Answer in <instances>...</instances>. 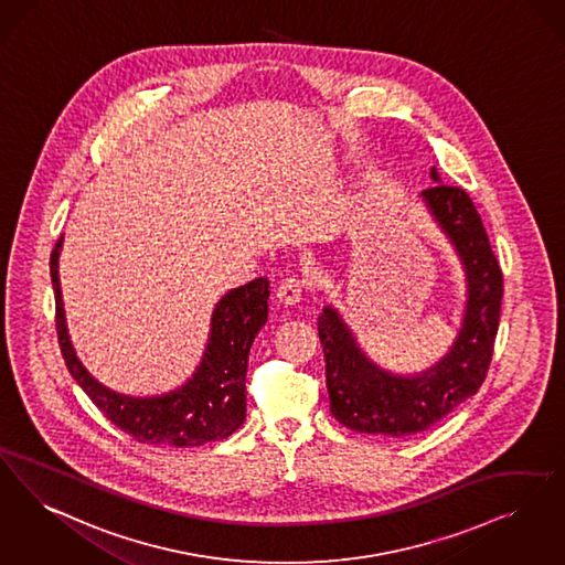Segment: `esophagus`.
I'll return each instance as SVG.
<instances>
[{"label":"esophagus","mask_w":565,"mask_h":565,"mask_svg":"<svg viewBox=\"0 0 565 565\" xmlns=\"http://www.w3.org/2000/svg\"><path fill=\"white\" fill-rule=\"evenodd\" d=\"M302 292H305V281H300V279H296V277H290V279H286V281L277 288L275 296H277V300H279L284 307H292V305L300 302Z\"/></svg>","instance_id":"obj_1"}]
</instances>
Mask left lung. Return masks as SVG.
<instances>
[{"instance_id": "1", "label": "left lung", "mask_w": 565, "mask_h": 565, "mask_svg": "<svg viewBox=\"0 0 565 565\" xmlns=\"http://www.w3.org/2000/svg\"><path fill=\"white\" fill-rule=\"evenodd\" d=\"M429 174L435 184L420 200L456 252L467 288L450 351L423 372L395 374L363 353L337 307H323L317 321L332 416L347 429L386 439L430 429L479 391L500 321L502 273L473 202L462 189L441 184L435 166Z\"/></svg>"}]
</instances>
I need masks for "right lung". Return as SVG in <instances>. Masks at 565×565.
I'll return each instance as SVG.
<instances>
[{
	"instance_id": "obj_1",
	"label": "right lung",
	"mask_w": 565,
	"mask_h": 565,
	"mask_svg": "<svg viewBox=\"0 0 565 565\" xmlns=\"http://www.w3.org/2000/svg\"><path fill=\"white\" fill-rule=\"evenodd\" d=\"M63 237L50 256L56 298V332L71 376L96 407L140 444L158 448H195L225 439L246 420V370L249 347L267 323L269 281L265 277L233 288L214 305L202 362L179 388L151 397L126 395L94 379L68 337L58 277Z\"/></svg>"
}]
</instances>
